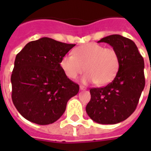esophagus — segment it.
<instances>
[{"mask_svg": "<svg viewBox=\"0 0 151 151\" xmlns=\"http://www.w3.org/2000/svg\"><path fill=\"white\" fill-rule=\"evenodd\" d=\"M80 90H86V88L83 85H80Z\"/></svg>", "mask_w": 151, "mask_h": 151, "instance_id": "esophagus-1", "label": "esophagus"}]
</instances>
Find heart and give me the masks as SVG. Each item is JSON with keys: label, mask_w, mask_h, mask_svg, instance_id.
I'll return each mask as SVG.
<instances>
[{"label": "heart", "mask_w": 151, "mask_h": 151, "mask_svg": "<svg viewBox=\"0 0 151 151\" xmlns=\"http://www.w3.org/2000/svg\"><path fill=\"white\" fill-rule=\"evenodd\" d=\"M86 66L85 67L84 66ZM62 70L71 79H75L85 70L81 78L84 84L106 85L114 78L119 68V57L113 48L97 43H88L73 50V55H64L60 61Z\"/></svg>", "instance_id": "obj_1"}]
</instances>
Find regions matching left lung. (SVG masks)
<instances>
[{
  "instance_id": "1",
  "label": "left lung",
  "mask_w": 151,
  "mask_h": 151,
  "mask_svg": "<svg viewBox=\"0 0 151 151\" xmlns=\"http://www.w3.org/2000/svg\"><path fill=\"white\" fill-rule=\"evenodd\" d=\"M100 42L109 44L117 52L119 68L112 82L90 89L86 112L96 123L114 124L127 119L136 110L145 86L144 61L136 44L122 35H110Z\"/></svg>"
}]
</instances>
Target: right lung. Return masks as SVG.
I'll return each mask as SVG.
<instances>
[{
    "label": "right lung",
    "instance_id": "1",
    "mask_svg": "<svg viewBox=\"0 0 151 151\" xmlns=\"http://www.w3.org/2000/svg\"><path fill=\"white\" fill-rule=\"evenodd\" d=\"M75 45L42 37L27 44L15 57L11 82L12 99L22 117L35 124L54 123L67 102L79 92L60 66L61 59Z\"/></svg>",
    "mask_w": 151,
    "mask_h": 151
}]
</instances>
